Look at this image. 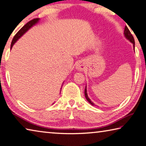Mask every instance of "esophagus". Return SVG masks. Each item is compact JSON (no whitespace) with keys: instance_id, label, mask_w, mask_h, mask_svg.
Here are the masks:
<instances>
[{"instance_id":"esophagus-1","label":"esophagus","mask_w":146,"mask_h":146,"mask_svg":"<svg viewBox=\"0 0 146 146\" xmlns=\"http://www.w3.org/2000/svg\"><path fill=\"white\" fill-rule=\"evenodd\" d=\"M76 68L78 70H82L84 69V65L82 62H78L76 64Z\"/></svg>"}]
</instances>
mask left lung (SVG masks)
<instances>
[{"mask_svg":"<svg viewBox=\"0 0 146 146\" xmlns=\"http://www.w3.org/2000/svg\"><path fill=\"white\" fill-rule=\"evenodd\" d=\"M124 36H125V37L128 40H129V41L131 42V43H133V49L134 50H135V39H134V37L132 35V34H131L129 30L128 29V28L127 27V26H125V29H124ZM85 96L86 98V99H87V100L88 102H89L90 104L92 105V106H94V103L91 102V100H90V98H89V96H88V94H87V86L85 87Z\"/></svg>","mask_w":146,"mask_h":146,"instance_id":"left-lung-1","label":"left lung"}]
</instances>
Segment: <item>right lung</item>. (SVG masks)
Instances as JSON below:
<instances>
[{"mask_svg": "<svg viewBox=\"0 0 146 146\" xmlns=\"http://www.w3.org/2000/svg\"><path fill=\"white\" fill-rule=\"evenodd\" d=\"M39 20H40V19H39V18L34 19H33V20L29 21L28 23H26V25L24 26L23 27L21 28V29L19 30L17 33H16V35H15V36H14L12 41H11L10 48L11 49L12 48L13 44H15L19 38H21V37H22L23 35L25 34V33L27 32L28 30L30 29V28H32L33 26H34L35 25H36L37 23H38Z\"/></svg>", "mask_w": 146, "mask_h": 146, "instance_id": "obj_1", "label": "right lung"}]
</instances>
